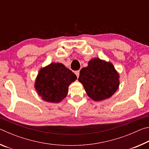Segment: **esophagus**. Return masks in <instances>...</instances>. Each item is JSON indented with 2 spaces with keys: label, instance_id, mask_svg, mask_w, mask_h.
I'll use <instances>...</instances> for the list:
<instances>
[{
  "label": "esophagus",
  "instance_id": "1",
  "mask_svg": "<svg viewBox=\"0 0 149 149\" xmlns=\"http://www.w3.org/2000/svg\"><path fill=\"white\" fill-rule=\"evenodd\" d=\"M75 74L76 75V76L78 77H79V70H78V71H75Z\"/></svg>",
  "mask_w": 149,
  "mask_h": 149
}]
</instances>
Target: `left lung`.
<instances>
[{
	"instance_id": "1",
	"label": "left lung",
	"mask_w": 149,
	"mask_h": 149,
	"mask_svg": "<svg viewBox=\"0 0 149 149\" xmlns=\"http://www.w3.org/2000/svg\"><path fill=\"white\" fill-rule=\"evenodd\" d=\"M78 80L87 94L96 101L110 97L119 86V75L114 65L99 58L91 60L80 71Z\"/></svg>"
}]
</instances>
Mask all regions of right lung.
Masks as SVG:
<instances>
[{
  "label": "right lung",
  "instance_id": "right-lung-1",
  "mask_svg": "<svg viewBox=\"0 0 149 149\" xmlns=\"http://www.w3.org/2000/svg\"><path fill=\"white\" fill-rule=\"evenodd\" d=\"M76 75L61 63H51L40 70L35 89L45 101L59 102L66 97L68 86Z\"/></svg>",
  "mask_w": 149,
  "mask_h": 149
}]
</instances>
